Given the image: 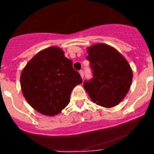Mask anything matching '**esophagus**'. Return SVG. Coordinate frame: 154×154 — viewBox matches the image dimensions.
<instances>
[{
    "label": "esophagus",
    "instance_id": "esophagus-1",
    "mask_svg": "<svg viewBox=\"0 0 154 154\" xmlns=\"http://www.w3.org/2000/svg\"><path fill=\"white\" fill-rule=\"evenodd\" d=\"M79 74H80V75H81L82 79H83V77H84V72H83V71H82V70H80V71H79Z\"/></svg>",
    "mask_w": 154,
    "mask_h": 154
}]
</instances>
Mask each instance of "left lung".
Instances as JSON below:
<instances>
[{"label": "left lung", "instance_id": "8db88e82", "mask_svg": "<svg viewBox=\"0 0 154 154\" xmlns=\"http://www.w3.org/2000/svg\"><path fill=\"white\" fill-rule=\"evenodd\" d=\"M93 78L84 88L94 103L105 108L119 104L131 86L133 71L121 53L112 46L99 43L87 48Z\"/></svg>", "mask_w": 154, "mask_h": 154}]
</instances>
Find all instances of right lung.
I'll use <instances>...</instances> for the list:
<instances>
[{"label": "right lung", "mask_w": 154, "mask_h": 154, "mask_svg": "<svg viewBox=\"0 0 154 154\" xmlns=\"http://www.w3.org/2000/svg\"><path fill=\"white\" fill-rule=\"evenodd\" d=\"M21 91L29 105L43 115L54 116L67 106L81 76L58 47L47 48L31 58L20 77Z\"/></svg>", "instance_id": "right-lung-1"}]
</instances>
